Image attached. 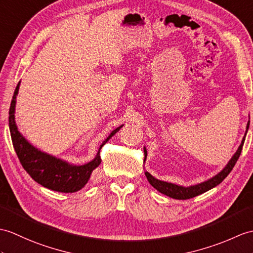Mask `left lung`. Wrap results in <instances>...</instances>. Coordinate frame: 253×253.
I'll use <instances>...</instances> for the list:
<instances>
[{"label":"left lung","instance_id":"left-lung-1","mask_svg":"<svg viewBox=\"0 0 253 253\" xmlns=\"http://www.w3.org/2000/svg\"><path fill=\"white\" fill-rule=\"evenodd\" d=\"M248 128H249V122H248V124H247V130H246V133H245V137L242 141V143H240L238 150L236 151V153L234 154V156L231 158V161L228 162V164L225 166V168L223 169L221 172H219L218 174L214 175L213 178L209 179L208 181H205V182H203V183H199V184H196V185L184 187V186L177 185V184L168 183V182H165V181L157 180L154 177H152V175L148 171H145L146 179L149 180L150 184L153 187H155V189L158 192L165 194V195L171 197V198H174V199H190V198L201 195V194L207 192V191L212 189V187L220 184L221 182L227 177L228 173L232 171L233 167L235 166V164H236L237 160L240 156V153H242L243 145H244V142H245L247 131H248ZM146 155H148V153H146V150L144 149V161H145Z\"/></svg>","mask_w":253,"mask_h":253}]
</instances>
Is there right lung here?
I'll return each instance as SVG.
<instances>
[{
  "mask_svg": "<svg viewBox=\"0 0 253 253\" xmlns=\"http://www.w3.org/2000/svg\"><path fill=\"white\" fill-rule=\"evenodd\" d=\"M19 84L20 82L17 85L13 99H11L8 122L11 141H13L14 149L22 167L34 181H37L38 183L49 190L62 193H74L83 189L89 180L92 170L101 164L100 150L120 130L123 125L117 127L103 141L102 144L100 145L96 157L91 162L82 166L70 165L67 162L46 154L34 148L18 131V128H17L15 123V105L17 93L19 90Z\"/></svg>",
  "mask_w": 253,
  "mask_h": 253,
  "instance_id": "add662e5",
  "label": "right lung"
}]
</instances>
